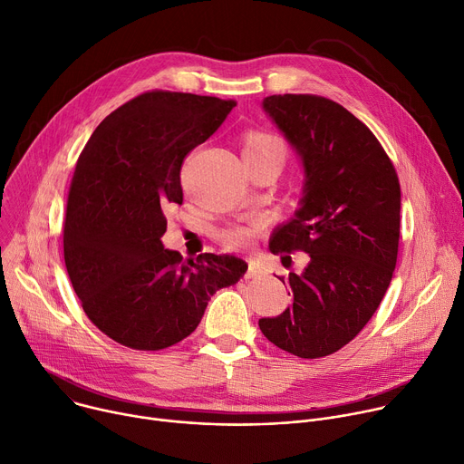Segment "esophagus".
<instances>
[{
	"instance_id": "34e87169",
	"label": "esophagus",
	"mask_w": 464,
	"mask_h": 464,
	"mask_svg": "<svg viewBox=\"0 0 464 464\" xmlns=\"http://www.w3.org/2000/svg\"><path fill=\"white\" fill-rule=\"evenodd\" d=\"M261 276H265V270L259 265H256V263H249V268L244 274V277L246 279H256V277H261Z\"/></svg>"
}]
</instances>
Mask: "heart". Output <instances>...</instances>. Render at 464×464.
<instances>
[{
  "mask_svg": "<svg viewBox=\"0 0 464 464\" xmlns=\"http://www.w3.org/2000/svg\"><path fill=\"white\" fill-rule=\"evenodd\" d=\"M286 148L283 140L266 131H249L242 139V157L244 162H256L261 159H281L285 162ZM257 233L256 226H231L222 231V240L229 247H247L254 242Z\"/></svg>",
  "mask_w": 464,
  "mask_h": 464,
  "instance_id": "obj_1",
  "label": "heart"
}]
</instances>
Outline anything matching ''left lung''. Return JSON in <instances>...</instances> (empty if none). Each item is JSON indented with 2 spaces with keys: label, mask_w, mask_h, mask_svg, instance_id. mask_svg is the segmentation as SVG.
Returning <instances> with one entry per match:
<instances>
[{
  "label": "left lung",
  "mask_w": 464,
  "mask_h": 464,
  "mask_svg": "<svg viewBox=\"0 0 464 464\" xmlns=\"http://www.w3.org/2000/svg\"><path fill=\"white\" fill-rule=\"evenodd\" d=\"M263 109L304 162L302 207L274 231V254L311 261L286 281L292 304L259 327L302 359L339 352L382 304L400 242L401 192L394 164L350 111L313 94L268 96Z\"/></svg>",
  "instance_id": "obj_1"
}]
</instances>
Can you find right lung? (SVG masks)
I'll use <instances>...</instances> for the list:
<instances>
[{
	"instance_id": "right-lung-1",
	"label": "right lung",
	"mask_w": 464,
	"mask_h": 464,
	"mask_svg": "<svg viewBox=\"0 0 464 464\" xmlns=\"http://www.w3.org/2000/svg\"><path fill=\"white\" fill-rule=\"evenodd\" d=\"M233 100L151 91L112 111L81 151L63 229L64 263L82 311L121 346L181 343L213 294L247 265L233 256L183 259L166 249V208L183 203L185 157L213 135Z\"/></svg>"
}]
</instances>
